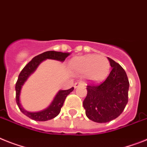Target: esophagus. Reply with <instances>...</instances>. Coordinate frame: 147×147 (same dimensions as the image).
I'll use <instances>...</instances> for the list:
<instances>
[{
	"label": "esophagus",
	"instance_id": "obj_1",
	"mask_svg": "<svg viewBox=\"0 0 147 147\" xmlns=\"http://www.w3.org/2000/svg\"><path fill=\"white\" fill-rule=\"evenodd\" d=\"M80 86H85V84L84 83L83 81H78V82H76V83L75 84L74 87H75V88H77V87H80Z\"/></svg>",
	"mask_w": 147,
	"mask_h": 147
}]
</instances>
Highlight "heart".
<instances>
[{"mask_svg":"<svg viewBox=\"0 0 147 147\" xmlns=\"http://www.w3.org/2000/svg\"><path fill=\"white\" fill-rule=\"evenodd\" d=\"M71 69L78 75H84L92 82L102 81L108 76L111 64L107 57L96 55H84L74 58L70 63Z\"/></svg>","mask_w":147,"mask_h":147,"instance_id":"b5f03b06","label":"heart"}]
</instances>
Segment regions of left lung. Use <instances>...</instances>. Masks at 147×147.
Segmentation results:
<instances>
[{
    "instance_id": "left-lung-1",
    "label": "left lung",
    "mask_w": 147,
    "mask_h": 147,
    "mask_svg": "<svg viewBox=\"0 0 147 147\" xmlns=\"http://www.w3.org/2000/svg\"><path fill=\"white\" fill-rule=\"evenodd\" d=\"M108 59L111 66L109 76L99 84L88 85L83 102L86 116L98 123L118 117L128 103L129 82L126 73L119 63Z\"/></svg>"
}]
</instances>
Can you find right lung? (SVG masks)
I'll list each match as a JSON object with an SVG mask.
<instances>
[{
	"label": "right lung",
	"instance_id": "right-lung-1",
	"mask_svg": "<svg viewBox=\"0 0 147 147\" xmlns=\"http://www.w3.org/2000/svg\"><path fill=\"white\" fill-rule=\"evenodd\" d=\"M69 55L70 53H63L60 52V51H46V52H44L34 57L31 60V61H30L22 70L18 76V81L16 84V103L18 108L24 115H26L30 119H34L36 121H47V120L55 118L60 113L61 108L63 105L64 101L68 95L73 91V87L66 90H59L49 107H47L44 110L36 112L28 111L24 109V108L22 107L20 102L21 90H22V86L25 83V81L28 80L30 76L36 71L39 64L42 61L47 60V59H51V60H57L60 62H63Z\"/></svg>",
	"mask_w": 147,
	"mask_h": 147
}]
</instances>
